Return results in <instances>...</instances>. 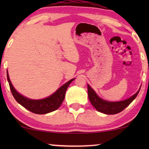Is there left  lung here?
I'll return each instance as SVG.
<instances>
[{
    "label": "left lung",
    "mask_w": 149,
    "mask_h": 149,
    "mask_svg": "<svg viewBox=\"0 0 149 149\" xmlns=\"http://www.w3.org/2000/svg\"><path fill=\"white\" fill-rule=\"evenodd\" d=\"M140 89V88L135 94L125 100L110 102L100 97L95 92V91L89 85H87L88 97L91 104L97 111L106 114V115H115V114H117L123 111L136 98L139 93Z\"/></svg>",
    "instance_id": "1"
}]
</instances>
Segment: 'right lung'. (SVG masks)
<instances>
[{"mask_svg":"<svg viewBox=\"0 0 149 149\" xmlns=\"http://www.w3.org/2000/svg\"><path fill=\"white\" fill-rule=\"evenodd\" d=\"M7 77L11 93L15 100L28 111L33 113L39 114V115L51 113L58 109L64 101L67 88L69 85L75 79L74 78L68 81L47 97L40 100H32L24 96L23 95L20 94L16 91L10 81L8 70H7Z\"/></svg>","mask_w":149,"mask_h":149,"instance_id":"obj_1","label":"right lung"}]
</instances>
